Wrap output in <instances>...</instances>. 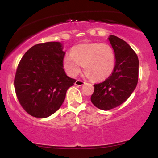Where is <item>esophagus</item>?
I'll list each match as a JSON object with an SVG mask.
<instances>
[{"mask_svg":"<svg viewBox=\"0 0 158 158\" xmlns=\"http://www.w3.org/2000/svg\"><path fill=\"white\" fill-rule=\"evenodd\" d=\"M84 84H85V81L79 80V79H78V80L76 81V82H75V85H78V86H81V85H83Z\"/></svg>","mask_w":158,"mask_h":158,"instance_id":"esophagus-1","label":"esophagus"}]
</instances>
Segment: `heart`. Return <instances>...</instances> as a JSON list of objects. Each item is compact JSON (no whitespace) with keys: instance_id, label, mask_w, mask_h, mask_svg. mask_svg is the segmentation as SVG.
Segmentation results:
<instances>
[{"instance_id":"1","label":"heart","mask_w":158,"mask_h":158,"mask_svg":"<svg viewBox=\"0 0 158 158\" xmlns=\"http://www.w3.org/2000/svg\"><path fill=\"white\" fill-rule=\"evenodd\" d=\"M83 65H82V64ZM116 56L110 45L105 43H84L74 46L71 53L63 60L64 68L70 77H77L84 67L85 76L96 81L107 79L113 73Z\"/></svg>"}]
</instances>
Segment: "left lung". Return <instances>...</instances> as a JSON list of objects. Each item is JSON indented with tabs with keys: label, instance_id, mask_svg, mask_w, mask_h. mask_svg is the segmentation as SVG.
<instances>
[{
	"label": "left lung",
	"instance_id": "8db88e82",
	"mask_svg": "<svg viewBox=\"0 0 158 158\" xmlns=\"http://www.w3.org/2000/svg\"><path fill=\"white\" fill-rule=\"evenodd\" d=\"M108 41L114 49L116 64L113 73L102 82L94 85L90 100L101 110L120 106L131 96L138 81L139 60L128 43L110 35Z\"/></svg>",
	"mask_w": 158,
	"mask_h": 158
}]
</instances>
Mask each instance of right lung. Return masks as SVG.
<instances>
[{
	"instance_id": "right-lung-1",
	"label": "right lung",
	"mask_w": 158,
	"mask_h": 158,
	"mask_svg": "<svg viewBox=\"0 0 158 158\" xmlns=\"http://www.w3.org/2000/svg\"><path fill=\"white\" fill-rule=\"evenodd\" d=\"M65 52L58 41L34 45L21 59L14 85L18 99L29 114L46 118L60 108L76 80L65 73Z\"/></svg>"
}]
</instances>
